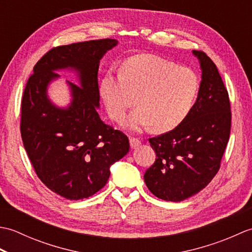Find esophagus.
<instances>
[{"label": "esophagus", "instance_id": "obj_1", "mask_svg": "<svg viewBox=\"0 0 252 252\" xmlns=\"http://www.w3.org/2000/svg\"><path fill=\"white\" fill-rule=\"evenodd\" d=\"M142 144L141 140H138L136 137H130V145L132 148H136Z\"/></svg>", "mask_w": 252, "mask_h": 252}]
</instances>
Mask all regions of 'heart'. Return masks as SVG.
I'll return each mask as SVG.
<instances>
[{"mask_svg":"<svg viewBox=\"0 0 252 252\" xmlns=\"http://www.w3.org/2000/svg\"><path fill=\"white\" fill-rule=\"evenodd\" d=\"M199 90L196 73L187 67L153 54L126 60L120 72H107L100 80L99 94L109 117L121 121L126 109L137 107L127 118L134 130L149 127L164 132L173 129L189 114Z\"/></svg>","mask_w":252,"mask_h":252,"instance_id":"heart-1","label":"heart"}]
</instances>
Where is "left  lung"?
Returning a JSON list of instances; mask_svg holds the SVG:
<instances>
[{
    "mask_svg": "<svg viewBox=\"0 0 252 252\" xmlns=\"http://www.w3.org/2000/svg\"><path fill=\"white\" fill-rule=\"evenodd\" d=\"M192 54L201 68L196 103L173 130L149 138L156 161L144 181L155 196L167 201L187 199L210 183L231 133V103L216 63L201 51Z\"/></svg>",
    "mask_w": 252,
    "mask_h": 252,
    "instance_id": "8db88e82",
    "label": "left lung"
}]
</instances>
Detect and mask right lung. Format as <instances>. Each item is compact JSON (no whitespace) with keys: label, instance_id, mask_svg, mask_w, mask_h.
I'll return each mask as SVG.
<instances>
[{"label":"right lung","instance_id":"add662e5","mask_svg":"<svg viewBox=\"0 0 252 252\" xmlns=\"http://www.w3.org/2000/svg\"><path fill=\"white\" fill-rule=\"evenodd\" d=\"M115 39L78 42L53 47L33 67L21 99V138L36 175L66 199L94 195L106 185L110 165L130 149L129 138L100 120L98 67ZM70 67L80 85L69 83L73 100L67 109L47 97V85Z\"/></svg>","mask_w":252,"mask_h":252}]
</instances>
